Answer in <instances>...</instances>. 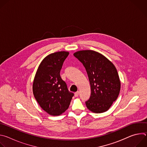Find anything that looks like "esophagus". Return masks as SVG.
Returning a JSON list of instances; mask_svg holds the SVG:
<instances>
[{"label": "esophagus", "instance_id": "obj_1", "mask_svg": "<svg viewBox=\"0 0 147 147\" xmlns=\"http://www.w3.org/2000/svg\"><path fill=\"white\" fill-rule=\"evenodd\" d=\"M78 95H79V92H78V91H77V92H76L74 93V96H75L76 97H77V96H78Z\"/></svg>", "mask_w": 147, "mask_h": 147}]
</instances>
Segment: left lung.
<instances>
[{"label": "left lung", "mask_w": 147, "mask_h": 147, "mask_svg": "<svg viewBox=\"0 0 147 147\" xmlns=\"http://www.w3.org/2000/svg\"><path fill=\"white\" fill-rule=\"evenodd\" d=\"M73 55L85 67L91 85V96L86 102L87 108L96 113L107 111L120 90L115 66L106 57L94 51H80Z\"/></svg>", "instance_id": "8db88e82"}]
</instances>
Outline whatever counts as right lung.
Listing matches in <instances>:
<instances>
[{
    "label": "right lung",
    "instance_id": "1",
    "mask_svg": "<svg viewBox=\"0 0 147 147\" xmlns=\"http://www.w3.org/2000/svg\"><path fill=\"white\" fill-rule=\"evenodd\" d=\"M69 54L68 52L61 51L46 56L40 63L34 77V97L41 108L50 115L59 116L64 113L74 96L60 75Z\"/></svg>",
    "mask_w": 147,
    "mask_h": 147
}]
</instances>
